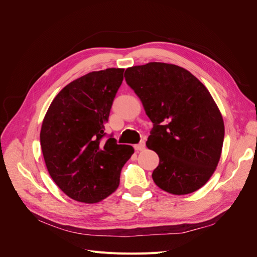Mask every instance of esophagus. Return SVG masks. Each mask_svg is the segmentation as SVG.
Listing matches in <instances>:
<instances>
[{
    "label": "esophagus",
    "instance_id": "34e87169",
    "mask_svg": "<svg viewBox=\"0 0 257 257\" xmlns=\"http://www.w3.org/2000/svg\"><path fill=\"white\" fill-rule=\"evenodd\" d=\"M145 148H146V144H145V142H142L141 144H138V145H135V150L138 152V151H143V150H145Z\"/></svg>",
    "mask_w": 257,
    "mask_h": 257
}]
</instances>
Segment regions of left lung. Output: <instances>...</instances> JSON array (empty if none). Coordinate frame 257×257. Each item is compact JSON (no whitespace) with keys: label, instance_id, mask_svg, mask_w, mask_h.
Wrapping results in <instances>:
<instances>
[{"label":"left lung","instance_id":"8db88e82","mask_svg":"<svg viewBox=\"0 0 257 257\" xmlns=\"http://www.w3.org/2000/svg\"><path fill=\"white\" fill-rule=\"evenodd\" d=\"M124 77L153 123L146 145L160 158L154 183L174 195L199 190L219 164L225 133L208 89L185 68L162 62L128 67Z\"/></svg>","mask_w":257,"mask_h":257}]
</instances>
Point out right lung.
Here are the masks:
<instances>
[{"label": "right lung", "mask_w": 257, "mask_h": 257, "mask_svg": "<svg viewBox=\"0 0 257 257\" xmlns=\"http://www.w3.org/2000/svg\"><path fill=\"white\" fill-rule=\"evenodd\" d=\"M123 68L91 72L53 98L41 128V147L52 180L68 197L95 204L120 183L134 148L105 136V124L123 80Z\"/></svg>", "instance_id": "obj_1"}]
</instances>
